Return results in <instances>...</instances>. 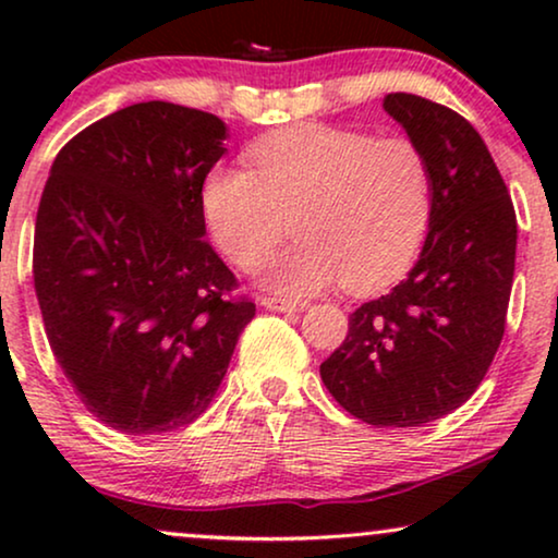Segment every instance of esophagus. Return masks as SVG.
Segmentation results:
<instances>
[{"instance_id": "esophagus-1", "label": "esophagus", "mask_w": 558, "mask_h": 558, "mask_svg": "<svg viewBox=\"0 0 558 558\" xmlns=\"http://www.w3.org/2000/svg\"><path fill=\"white\" fill-rule=\"evenodd\" d=\"M262 304L266 310H274V312H302L304 307H307V302L284 300V296H274V294L262 296Z\"/></svg>"}]
</instances>
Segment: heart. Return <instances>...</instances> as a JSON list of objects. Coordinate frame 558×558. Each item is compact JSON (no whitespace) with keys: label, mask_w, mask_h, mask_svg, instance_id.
Instances as JSON below:
<instances>
[{"label":"heart","mask_w":558,"mask_h":558,"mask_svg":"<svg viewBox=\"0 0 558 558\" xmlns=\"http://www.w3.org/2000/svg\"><path fill=\"white\" fill-rule=\"evenodd\" d=\"M251 172L213 167L201 187L205 223L218 248L256 269L296 233L266 269V284L310 294L332 281L373 292L411 269L434 216L429 157L409 136L300 124L248 149Z\"/></svg>","instance_id":"b5f03b06"}]
</instances>
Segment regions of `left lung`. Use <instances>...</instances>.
I'll return each instance as SVG.
<instances>
[{
	"mask_svg": "<svg viewBox=\"0 0 558 558\" xmlns=\"http://www.w3.org/2000/svg\"><path fill=\"white\" fill-rule=\"evenodd\" d=\"M434 178V216L409 277L350 315L319 365L332 399L373 426H424L460 409L498 353L515 271L518 220L475 126L447 106L388 94Z\"/></svg>",
	"mask_w": 558,
	"mask_h": 558,
	"instance_id": "1",
	"label": "left lung"
}]
</instances>
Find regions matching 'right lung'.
Masks as SVG:
<instances>
[{"instance_id":"1","label":"right lung","mask_w":558,"mask_h":558,"mask_svg":"<svg viewBox=\"0 0 558 558\" xmlns=\"http://www.w3.org/2000/svg\"><path fill=\"white\" fill-rule=\"evenodd\" d=\"M208 111L147 101L73 136L35 220L45 335L83 407L165 434L210 407L256 304L205 241L201 187L223 157Z\"/></svg>"}]
</instances>
